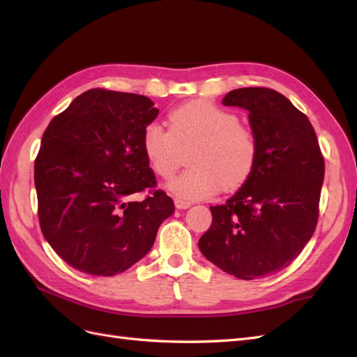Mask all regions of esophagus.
I'll return each instance as SVG.
<instances>
[{
	"mask_svg": "<svg viewBox=\"0 0 357 357\" xmlns=\"http://www.w3.org/2000/svg\"><path fill=\"white\" fill-rule=\"evenodd\" d=\"M174 205H176L177 210H186V208L190 207L192 202L185 201V199H180V198H176V199H174Z\"/></svg>",
	"mask_w": 357,
	"mask_h": 357,
	"instance_id": "1",
	"label": "esophagus"
}]
</instances>
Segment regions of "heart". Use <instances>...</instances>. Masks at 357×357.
<instances>
[{"label":"heart","mask_w":357,"mask_h":357,"mask_svg":"<svg viewBox=\"0 0 357 357\" xmlns=\"http://www.w3.org/2000/svg\"><path fill=\"white\" fill-rule=\"evenodd\" d=\"M169 129L150 122L143 131L142 147L149 167L169 178L180 167L178 147L197 143L189 155V168L167 189L180 199L197 201L241 188L252 176L257 142L234 113L208 101L183 104L168 114Z\"/></svg>","instance_id":"1"}]
</instances>
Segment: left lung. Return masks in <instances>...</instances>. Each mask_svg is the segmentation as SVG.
<instances>
[{
    "instance_id": "obj_1",
    "label": "left lung",
    "mask_w": 357,
    "mask_h": 357,
    "mask_svg": "<svg viewBox=\"0 0 357 357\" xmlns=\"http://www.w3.org/2000/svg\"><path fill=\"white\" fill-rule=\"evenodd\" d=\"M222 104L248 112L257 159L241 189L210 207L213 222L198 245L225 273L255 280L289 266L314 234L325 160L308 117L284 95L241 88Z\"/></svg>"
}]
</instances>
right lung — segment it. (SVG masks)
Wrapping results in <instances>:
<instances>
[{"label": "right lung", "instance_id": "add662e5", "mask_svg": "<svg viewBox=\"0 0 357 357\" xmlns=\"http://www.w3.org/2000/svg\"><path fill=\"white\" fill-rule=\"evenodd\" d=\"M144 95L91 89L52 119L36 159L41 232L70 266L92 275L123 273L152 248L174 213L142 147L159 110Z\"/></svg>", "mask_w": 357, "mask_h": 357}]
</instances>
